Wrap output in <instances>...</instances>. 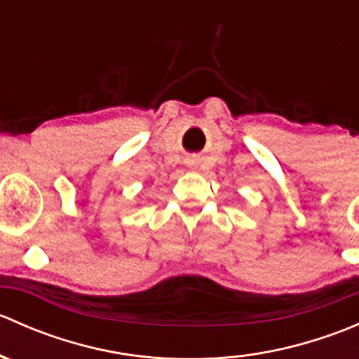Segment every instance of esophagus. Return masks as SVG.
<instances>
[{
  "label": "esophagus",
  "mask_w": 359,
  "mask_h": 359,
  "mask_svg": "<svg viewBox=\"0 0 359 359\" xmlns=\"http://www.w3.org/2000/svg\"><path fill=\"white\" fill-rule=\"evenodd\" d=\"M187 165H189V166H193V165H194V161H191V159H189V161H187Z\"/></svg>",
  "instance_id": "esophagus-1"
}]
</instances>
